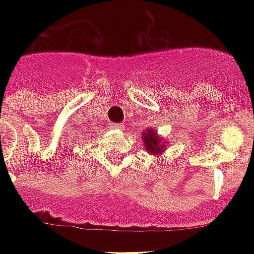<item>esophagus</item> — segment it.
Listing matches in <instances>:
<instances>
[{"mask_svg":"<svg viewBox=\"0 0 254 254\" xmlns=\"http://www.w3.org/2000/svg\"><path fill=\"white\" fill-rule=\"evenodd\" d=\"M109 127H112V129H123L124 125H123V124L111 123V124H109Z\"/></svg>","mask_w":254,"mask_h":254,"instance_id":"esophagus-1","label":"esophagus"}]
</instances>
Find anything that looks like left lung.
<instances>
[{
    "label": "left lung",
    "mask_w": 254,
    "mask_h": 254,
    "mask_svg": "<svg viewBox=\"0 0 254 254\" xmlns=\"http://www.w3.org/2000/svg\"><path fill=\"white\" fill-rule=\"evenodd\" d=\"M142 139L143 145H145V149H146L147 153L150 154L158 155L161 154L163 150H165V146H167L165 141H161V138L157 134V131H154V129H146V130L142 133Z\"/></svg>",
    "instance_id": "obj_1"
}]
</instances>
